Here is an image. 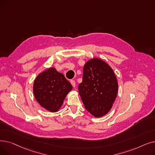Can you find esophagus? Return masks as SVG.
Here are the masks:
<instances>
[{
  "label": "esophagus",
  "instance_id": "1",
  "mask_svg": "<svg viewBox=\"0 0 155 155\" xmlns=\"http://www.w3.org/2000/svg\"><path fill=\"white\" fill-rule=\"evenodd\" d=\"M70 83H71V84L72 85V86H73V88H75L76 84H75V82L74 80H71V81H70Z\"/></svg>",
  "mask_w": 155,
  "mask_h": 155
}]
</instances>
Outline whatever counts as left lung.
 I'll return each mask as SVG.
<instances>
[{
  "instance_id": "1",
  "label": "left lung",
  "mask_w": 155,
  "mask_h": 155,
  "mask_svg": "<svg viewBox=\"0 0 155 155\" xmlns=\"http://www.w3.org/2000/svg\"><path fill=\"white\" fill-rule=\"evenodd\" d=\"M117 91V80L109 64L98 58L85 63L78 92L88 112L95 117L107 114L116 99Z\"/></svg>"
}]
</instances>
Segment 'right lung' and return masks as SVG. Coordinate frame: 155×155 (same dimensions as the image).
<instances>
[{"label":"right lung","mask_w":155,"mask_h":155,"mask_svg":"<svg viewBox=\"0 0 155 155\" xmlns=\"http://www.w3.org/2000/svg\"><path fill=\"white\" fill-rule=\"evenodd\" d=\"M72 86L64 75L54 67L46 69L36 77L33 94L39 104L51 112L59 111Z\"/></svg>","instance_id":"add662e5"}]
</instances>
